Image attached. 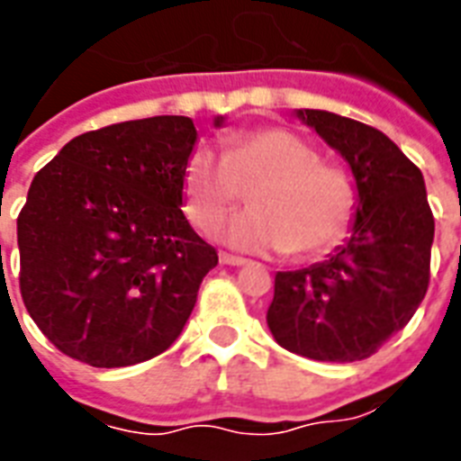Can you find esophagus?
Masks as SVG:
<instances>
[{
    "instance_id": "34e87169",
    "label": "esophagus",
    "mask_w": 461,
    "mask_h": 461,
    "mask_svg": "<svg viewBox=\"0 0 461 461\" xmlns=\"http://www.w3.org/2000/svg\"><path fill=\"white\" fill-rule=\"evenodd\" d=\"M220 263L222 266H244L246 258H239V256H231V253H220Z\"/></svg>"
}]
</instances>
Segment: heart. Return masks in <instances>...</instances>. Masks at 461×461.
Listing matches in <instances>:
<instances>
[{"label": "heart", "instance_id": "heart-1", "mask_svg": "<svg viewBox=\"0 0 461 461\" xmlns=\"http://www.w3.org/2000/svg\"><path fill=\"white\" fill-rule=\"evenodd\" d=\"M186 217L212 230L251 191V210L231 217L217 237L231 249L308 258L344 239L354 215V186L344 169L322 162L289 129H256L230 140L222 153L195 148L184 172Z\"/></svg>", "mask_w": 461, "mask_h": 461}]
</instances>
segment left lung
<instances>
[{
  "label": "left lung",
  "mask_w": 461,
  "mask_h": 461,
  "mask_svg": "<svg viewBox=\"0 0 461 461\" xmlns=\"http://www.w3.org/2000/svg\"><path fill=\"white\" fill-rule=\"evenodd\" d=\"M351 167V237L322 263L275 275L267 328L315 361H361L400 332L426 296L436 220L421 169L385 133L325 110H296Z\"/></svg>",
  "instance_id": "obj_1"
}]
</instances>
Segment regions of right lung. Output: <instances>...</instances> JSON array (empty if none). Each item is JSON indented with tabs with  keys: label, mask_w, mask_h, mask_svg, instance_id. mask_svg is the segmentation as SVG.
<instances>
[{
	"label": "right lung",
	"mask_w": 461,
	"mask_h": 461,
	"mask_svg": "<svg viewBox=\"0 0 461 461\" xmlns=\"http://www.w3.org/2000/svg\"><path fill=\"white\" fill-rule=\"evenodd\" d=\"M195 139L188 117L122 122L76 136L35 174L18 215V285L61 354L119 368L181 335L217 266L181 212Z\"/></svg>",
	"instance_id": "add662e5"
}]
</instances>
